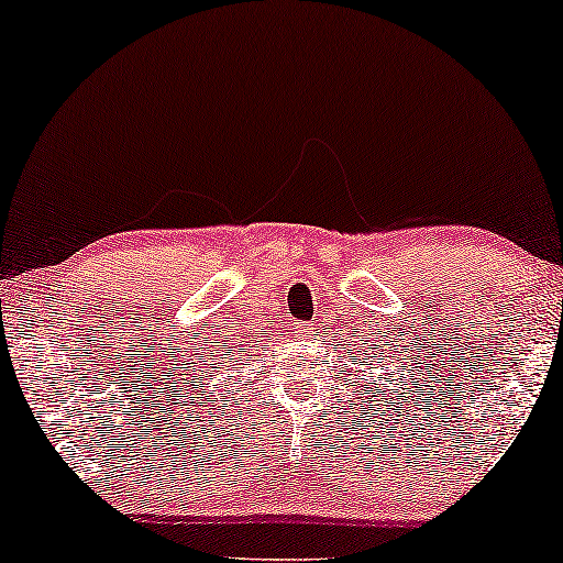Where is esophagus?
I'll use <instances>...</instances> for the list:
<instances>
[{
    "label": "esophagus",
    "mask_w": 563,
    "mask_h": 563,
    "mask_svg": "<svg viewBox=\"0 0 563 563\" xmlns=\"http://www.w3.org/2000/svg\"><path fill=\"white\" fill-rule=\"evenodd\" d=\"M302 333H305L307 338H312V335H314V330H312V328H302Z\"/></svg>",
    "instance_id": "1"
}]
</instances>
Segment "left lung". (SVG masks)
I'll list each match as a JSON object with an SVG mask.
<instances>
[{
  "label": "left lung",
  "mask_w": 563,
  "mask_h": 563,
  "mask_svg": "<svg viewBox=\"0 0 563 563\" xmlns=\"http://www.w3.org/2000/svg\"><path fill=\"white\" fill-rule=\"evenodd\" d=\"M353 333H358V330H353ZM387 338H389V333H387ZM349 345H351L349 353H353V358L358 361V366L364 368V374L376 372V379H379V382L387 379V375L383 374L384 371L391 374V365L388 364L389 360L395 358V351H389L391 343H379V341H368V338H361V341H351ZM393 364H395V361H393ZM379 367L383 368L382 373L378 372ZM351 372H353V368H351ZM391 382H395V379H391ZM399 389H405L402 384H399ZM407 389H410V387H407Z\"/></svg>",
  "instance_id": "left-lung-1"
}]
</instances>
